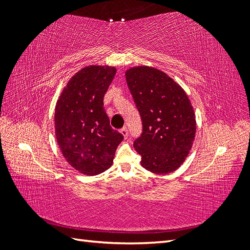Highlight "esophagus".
<instances>
[{
    "mask_svg": "<svg viewBox=\"0 0 250 250\" xmlns=\"http://www.w3.org/2000/svg\"><path fill=\"white\" fill-rule=\"evenodd\" d=\"M121 133L123 134L124 139H127L128 138V129H127V127H123L122 129H121Z\"/></svg>",
    "mask_w": 250,
    "mask_h": 250,
    "instance_id": "esophagus-1",
    "label": "esophagus"
}]
</instances>
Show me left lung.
Listing matches in <instances>:
<instances>
[{"mask_svg":"<svg viewBox=\"0 0 250 250\" xmlns=\"http://www.w3.org/2000/svg\"><path fill=\"white\" fill-rule=\"evenodd\" d=\"M126 81L143 121L133 147L141 165L155 174H168L184 164L196 134L194 108L185 89L169 75L148 65L133 66Z\"/></svg>","mask_w":250,"mask_h":250,"instance_id":"obj_1","label":"left lung"}]
</instances>
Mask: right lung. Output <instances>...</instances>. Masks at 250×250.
Wrapping results in <instances>:
<instances>
[{"mask_svg": "<svg viewBox=\"0 0 250 250\" xmlns=\"http://www.w3.org/2000/svg\"><path fill=\"white\" fill-rule=\"evenodd\" d=\"M117 69L88 65L66 83L55 106V135L65 161L84 175H98L111 167L123 135L113 130L103 98Z\"/></svg>", "mask_w": 250, "mask_h": 250, "instance_id": "add662e5", "label": "right lung"}]
</instances>
